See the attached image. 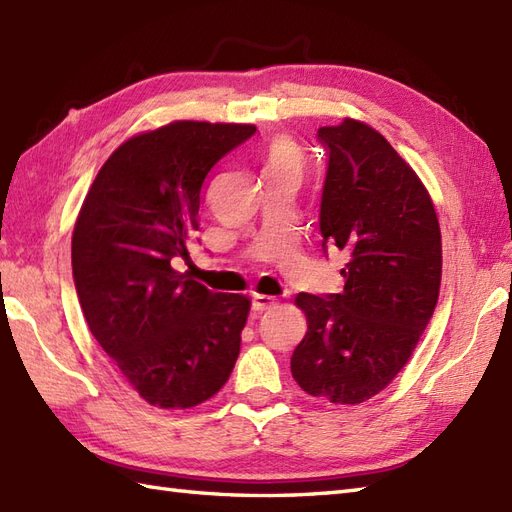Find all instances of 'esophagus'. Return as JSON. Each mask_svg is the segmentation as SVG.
<instances>
[{
    "label": "esophagus",
    "instance_id": "obj_1",
    "mask_svg": "<svg viewBox=\"0 0 512 512\" xmlns=\"http://www.w3.org/2000/svg\"><path fill=\"white\" fill-rule=\"evenodd\" d=\"M279 301L275 299V296H266V294H255L253 296V310L255 312H266V310H272V307H277Z\"/></svg>",
    "mask_w": 512,
    "mask_h": 512
}]
</instances>
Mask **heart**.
Listing matches in <instances>:
<instances>
[{"instance_id": "heart-1", "label": "heart", "mask_w": 512, "mask_h": 512, "mask_svg": "<svg viewBox=\"0 0 512 512\" xmlns=\"http://www.w3.org/2000/svg\"><path fill=\"white\" fill-rule=\"evenodd\" d=\"M268 170H301V152L290 139H275L268 148Z\"/></svg>"}]
</instances>
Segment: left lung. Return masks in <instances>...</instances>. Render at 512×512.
Instances as JSON below:
<instances>
[{
	"mask_svg": "<svg viewBox=\"0 0 512 512\" xmlns=\"http://www.w3.org/2000/svg\"><path fill=\"white\" fill-rule=\"evenodd\" d=\"M327 150L323 248L349 253L340 294L301 292L307 334L290 368L307 395L362 403L397 377L441 290V227L421 178L364 122L318 128Z\"/></svg>",
	"mask_w": 512,
	"mask_h": 512,
	"instance_id": "left-lung-1",
	"label": "left lung"
}]
</instances>
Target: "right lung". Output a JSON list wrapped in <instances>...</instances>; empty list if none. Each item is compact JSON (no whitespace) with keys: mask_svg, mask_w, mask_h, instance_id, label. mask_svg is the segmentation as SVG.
Instances as JSON below:
<instances>
[{"mask_svg":"<svg viewBox=\"0 0 512 512\" xmlns=\"http://www.w3.org/2000/svg\"><path fill=\"white\" fill-rule=\"evenodd\" d=\"M253 124L172 122L124 141L82 202L71 270L93 338L141 399L192 408L227 384L251 301L172 268L198 231L202 183Z\"/></svg>","mask_w":512,"mask_h":512,"instance_id":"obj_1","label":"right lung"}]
</instances>
